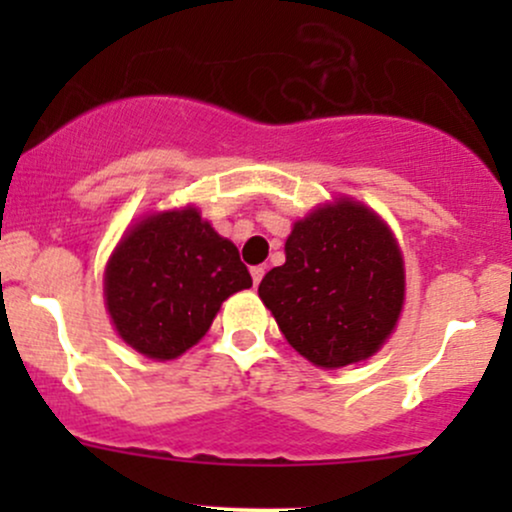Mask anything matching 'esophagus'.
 Returning <instances> with one entry per match:
<instances>
[{
    "mask_svg": "<svg viewBox=\"0 0 512 512\" xmlns=\"http://www.w3.org/2000/svg\"><path fill=\"white\" fill-rule=\"evenodd\" d=\"M264 272H267V269H264L262 264H257V267H252V269H250V274H252V284H255V286H260V281H262Z\"/></svg>",
    "mask_w": 512,
    "mask_h": 512,
    "instance_id": "34e87169",
    "label": "esophagus"
}]
</instances>
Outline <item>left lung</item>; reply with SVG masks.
<instances>
[{
    "mask_svg": "<svg viewBox=\"0 0 512 512\" xmlns=\"http://www.w3.org/2000/svg\"><path fill=\"white\" fill-rule=\"evenodd\" d=\"M257 293L298 354L342 368L373 356L395 330L402 252L373 209L342 197L293 223L286 262L264 274Z\"/></svg>",
    "mask_w": 512,
    "mask_h": 512,
    "instance_id": "1",
    "label": "left lung"
}]
</instances>
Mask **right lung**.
I'll list each match as a JSON object with an SVG mask.
<instances>
[{
    "mask_svg": "<svg viewBox=\"0 0 512 512\" xmlns=\"http://www.w3.org/2000/svg\"><path fill=\"white\" fill-rule=\"evenodd\" d=\"M105 308L139 354L170 361L209 332L221 303L250 289L238 248L195 207L134 223L105 267Z\"/></svg>",
    "mask_w": 512,
    "mask_h": 512,
    "instance_id": "add662e5",
    "label": "right lung"
}]
</instances>
